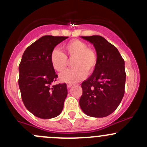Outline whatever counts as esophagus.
<instances>
[{"label": "esophagus", "mask_w": 147, "mask_h": 147, "mask_svg": "<svg viewBox=\"0 0 147 147\" xmlns=\"http://www.w3.org/2000/svg\"><path fill=\"white\" fill-rule=\"evenodd\" d=\"M67 86V88H70L71 87H72V86H73V84H68Z\"/></svg>", "instance_id": "1"}]
</instances>
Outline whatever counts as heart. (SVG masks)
<instances>
[{
  "label": "heart",
  "mask_w": 147,
  "mask_h": 147,
  "mask_svg": "<svg viewBox=\"0 0 147 147\" xmlns=\"http://www.w3.org/2000/svg\"><path fill=\"white\" fill-rule=\"evenodd\" d=\"M64 53L54 49L50 54V63L53 69L61 72L66 69L68 60H72V69L61 73L59 79L65 83H76L85 78L86 75L94 70L97 63L95 51L88 48L86 42L80 40H72L63 46Z\"/></svg>",
  "instance_id": "b5f03b06"
}]
</instances>
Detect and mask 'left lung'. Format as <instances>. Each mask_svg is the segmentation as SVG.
Wrapping results in <instances>:
<instances>
[{
	"label": "left lung",
	"mask_w": 147,
	"mask_h": 147,
	"mask_svg": "<svg viewBox=\"0 0 147 147\" xmlns=\"http://www.w3.org/2000/svg\"><path fill=\"white\" fill-rule=\"evenodd\" d=\"M93 44L97 63L91 76L82 83L80 106L85 115L105 117L119 105L124 94V60L119 52L100 35L81 36Z\"/></svg>",
	"instance_id": "left-lung-1"
}]
</instances>
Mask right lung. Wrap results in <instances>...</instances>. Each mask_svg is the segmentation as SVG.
<instances>
[{
    "instance_id": "obj_1",
    "label": "right lung",
    "mask_w": 147,
    "mask_h": 147,
    "mask_svg": "<svg viewBox=\"0 0 147 147\" xmlns=\"http://www.w3.org/2000/svg\"><path fill=\"white\" fill-rule=\"evenodd\" d=\"M68 37L45 35L27 47L19 65L18 84L23 104L41 119L56 117L62 112L67 95V84L51 86L56 75L50 54Z\"/></svg>"
}]
</instances>
